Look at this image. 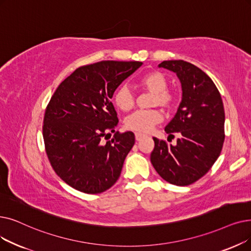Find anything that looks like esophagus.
Returning a JSON list of instances; mask_svg holds the SVG:
<instances>
[{
  "label": "esophagus",
  "mask_w": 251,
  "mask_h": 251,
  "mask_svg": "<svg viewBox=\"0 0 251 251\" xmlns=\"http://www.w3.org/2000/svg\"><path fill=\"white\" fill-rule=\"evenodd\" d=\"M145 136H146V135H145V134H143V133L135 132V139H136V140H140V139H143Z\"/></svg>",
  "instance_id": "34e87169"
}]
</instances>
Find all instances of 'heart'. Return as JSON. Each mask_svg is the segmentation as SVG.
I'll return each mask as SVG.
<instances>
[{
    "label": "heart",
    "mask_w": 251,
    "mask_h": 251,
    "mask_svg": "<svg viewBox=\"0 0 251 251\" xmlns=\"http://www.w3.org/2000/svg\"><path fill=\"white\" fill-rule=\"evenodd\" d=\"M137 85L152 93L151 106H161L166 111L176 106L177 94L168 88V80L163 73L159 71L147 72L137 79ZM113 101L120 111L129 112L134 106L135 99L127 86H120L113 95ZM162 120L163 115L157 108L137 111L126 118L125 127L131 131L148 133Z\"/></svg>",
    "instance_id": "b5f03b06"
}]
</instances>
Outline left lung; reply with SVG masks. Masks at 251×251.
<instances>
[{
  "instance_id": "obj_1",
  "label": "left lung",
  "mask_w": 251,
  "mask_h": 251,
  "mask_svg": "<svg viewBox=\"0 0 251 251\" xmlns=\"http://www.w3.org/2000/svg\"><path fill=\"white\" fill-rule=\"evenodd\" d=\"M177 75L182 100L165 127L169 137L179 133L176 145L154 137L151 162L159 176L176 186H189L209 171L221 155L225 140V110L213 81L196 65L183 60L159 64ZM168 137V138H169Z\"/></svg>"
}]
</instances>
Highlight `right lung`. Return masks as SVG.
<instances>
[{
    "instance_id": "right-lung-1",
    "label": "right lung",
    "mask_w": 251,
    "mask_h": 251,
    "mask_svg": "<svg viewBox=\"0 0 251 251\" xmlns=\"http://www.w3.org/2000/svg\"><path fill=\"white\" fill-rule=\"evenodd\" d=\"M143 62L104 60L78 68L62 81L46 107L43 138L50 164L72 188L86 194L110 189L135 143L133 132H115V90Z\"/></svg>"
}]
</instances>
